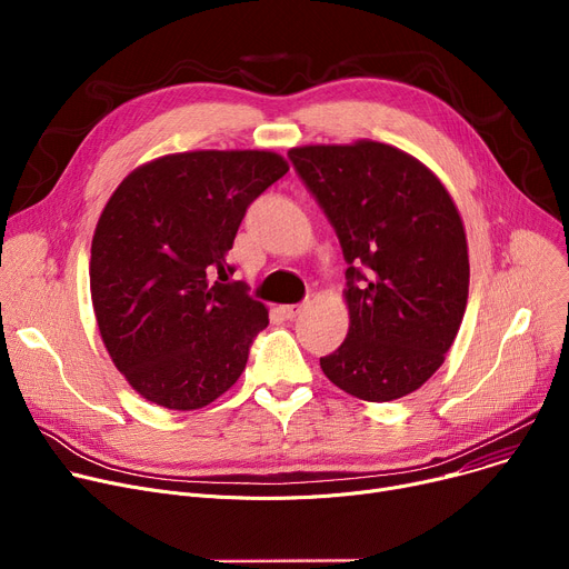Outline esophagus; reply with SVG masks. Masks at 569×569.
<instances>
[{"mask_svg": "<svg viewBox=\"0 0 569 569\" xmlns=\"http://www.w3.org/2000/svg\"><path fill=\"white\" fill-rule=\"evenodd\" d=\"M300 312H303V306H280V315L284 317V319H296Z\"/></svg>", "mask_w": 569, "mask_h": 569, "instance_id": "esophagus-1", "label": "esophagus"}]
</instances>
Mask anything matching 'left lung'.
Returning a JSON list of instances; mask_svg holds the SVG:
<instances>
[{"instance_id": "1", "label": "left lung", "mask_w": 569, "mask_h": 569, "mask_svg": "<svg viewBox=\"0 0 569 569\" xmlns=\"http://www.w3.org/2000/svg\"><path fill=\"white\" fill-rule=\"evenodd\" d=\"M336 229L347 269L349 332L323 375L365 402L418 390L446 360L469 298V246L450 192L390 144L289 149Z\"/></svg>"}]
</instances>
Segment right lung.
Here are the masks:
<instances>
[{"instance_id": "1", "label": "right lung", "mask_w": 569, "mask_h": 569, "mask_svg": "<svg viewBox=\"0 0 569 569\" xmlns=\"http://www.w3.org/2000/svg\"><path fill=\"white\" fill-rule=\"evenodd\" d=\"M287 172L273 151H186L132 170L108 199L91 303L117 370L149 402L202 409L246 370L269 310L224 282L227 254L248 207Z\"/></svg>"}]
</instances>
